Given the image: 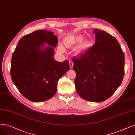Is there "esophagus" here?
<instances>
[{
  "mask_svg": "<svg viewBox=\"0 0 135 135\" xmlns=\"http://www.w3.org/2000/svg\"><path fill=\"white\" fill-rule=\"evenodd\" d=\"M69 64H70V67L71 69H72L73 67L74 63H73V62L71 61V60H70V61H69Z\"/></svg>",
  "mask_w": 135,
  "mask_h": 135,
  "instance_id": "esophagus-1",
  "label": "esophagus"
}]
</instances>
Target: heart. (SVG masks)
<instances>
[{"mask_svg": "<svg viewBox=\"0 0 135 135\" xmlns=\"http://www.w3.org/2000/svg\"><path fill=\"white\" fill-rule=\"evenodd\" d=\"M83 40H84V37L82 35H79L72 38L71 40H70L69 41H67L66 44L67 45H71L73 44H80L83 41ZM90 44V42L89 40L84 41L81 44L80 47L79 48L78 52L79 53H82L83 52H84L85 51H86L88 49V48L89 47ZM58 49L61 52H64L65 51L64 48V46L61 44L59 45Z\"/></svg>", "mask_w": 135, "mask_h": 135, "instance_id": "b5f03b06", "label": "heart"}]
</instances>
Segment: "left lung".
I'll return each instance as SVG.
<instances>
[{"instance_id":"obj_1","label":"left lung","mask_w":135,"mask_h":135,"mask_svg":"<svg viewBox=\"0 0 135 135\" xmlns=\"http://www.w3.org/2000/svg\"><path fill=\"white\" fill-rule=\"evenodd\" d=\"M93 46L74 58L76 92L83 99L103 102L121 84L124 74V55L117 40L104 31L95 29Z\"/></svg>"}]
</instances>
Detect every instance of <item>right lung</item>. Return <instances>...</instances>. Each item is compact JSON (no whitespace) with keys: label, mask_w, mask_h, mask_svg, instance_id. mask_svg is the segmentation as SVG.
<instances>
[{"label":"right lung","mask_w":135,"mask_h":135,"mask_svg":"<svg viewBox=\"0 0 135 135\" xmlns=\"http://www.w3.org/2000/svg\"><path fill=\"white\" fill-rule=\"evenodd\" d=\"M57 42L53 32L35 31L21 38L13 53L12 81L22 95L31 102L52 98L56 93L58 80L69 70L68 60L59 62L54 59V47Z\"/></svg>","instance_id":"obj_1"}]
</instances>
